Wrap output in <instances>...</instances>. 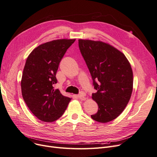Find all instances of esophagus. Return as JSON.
Listing matches in <instances>:
<instances>
[{"instance_id": "esophagus-1", "label": "esophagus", "mask_w": 157, "mask_h": 157, "mask_svg": "<svg viewBox=\"0 0 157 157\" xmlns=\"http://www.w3.org/2000/svg\"><path fill=\"white\" fill-rule=\"evenodd\" d=\"M85 93L83 91H81L78 95H77V97L81 99H84L85 98Z\"/></svg>"}]
</instances>
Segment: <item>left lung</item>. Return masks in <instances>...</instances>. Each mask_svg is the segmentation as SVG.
Instances as JSON below:
<instances>
[{
    "mask_svg": "<svg viewBox=\"0 0 157 157\" xmlns=\"http://www.w3.org/2000/svg\"><path fill=\"white\" fill-rule=\"evenodd\" d=\"M81 54L89 69L95 93L92 98L97 103L94 121L106 123L114 120L124 111L133 91V71L122 52L100 41L78 40Z\"/></svg>",
    "mask_w": 157,
    "mask_h": 157,
    "instance_id": "obj_1",
    "label": "left lung"
}]
</instances>
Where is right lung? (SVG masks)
Returning <instances> with one entry per match:
<instances>
[{"label": "right lung", "instance_id": "add662e5", "mask_svg": "<svg viewBox=\"0 0 157 157\" xmlns=\"http://www.w3.org/2000/svg\"><path fill=\"white\" fill-rule=\"evenodd\" d=\"M75 39L48 42L34 49L23 70L21 90L23 99L33 114L40 121L52 122L66 111L71 98L55 90L56 73L67 49Z\"/></svg>", "mask_w": 157, "mask_h": 157}]
</instances>
